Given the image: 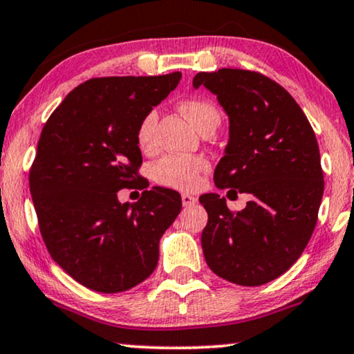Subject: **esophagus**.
I'll list each match as a JSON object with an SVG mask.
<instances>
[{"label": "esophagus", "mask_w": 354, "mask_h": 354, "mask_svg": "<svg viewBox=\"0 0 354 354\" xmlns=\"http://www.w3.org/2000/svg\"><path fill=\"white\" fill-rule=\"evenodd\" d=\"M196 203V198L195 196H192V195H188V193H182V205L185 206V207H188V206H193Z\"/></svg>", "instance_id": "obj_1"}]
</instances>
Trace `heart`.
<instances>
[{"instance_id": "b5f03b06", "label": "heart", "mask_w": 354, "mask_h": 354, "mask_svg": "<svg viewBox=\"0 0 354 354\" xmlns=\"http://www.w3.org/2000/svg\"><path fill=\"white\" fill-rule=\"evenodd\" d=\"M180 111L190 120L196 130H203L207 125L219 124V113L209 101L205 100H183ZM158 113L148 111L140 119L137 127V145L142 151H151L156 145ZM209 162L203 156H182V154H167L153 166V178L161 185L177 188V190H195L201 185L203 172L207 171Z\"/></svg>"}]
</instances>
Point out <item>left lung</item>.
I'll list each match as a JSON object with an SVG mask.
<instances>
[{
  "label": "left lung",
  "mask_w": 354,
  "mask_h": 354,
  "mask_svg": "<svg viewBox=\"0 0 354 354\" xmlns=\"http://www.w3.org/2000/svg\"><path fill=\"white\" fill-rule=\"evenodd\" d=\"M217 96L229 115V143L214 171L227 196L248 193L239 212L217 193L200 196L207 211L201 246L209 269L258 287L292 268L306 248L324 193L314 130L293 96L259 72H200L193 86Z\"/></svg>",
  "instance_id": "1"
}]
</instances>
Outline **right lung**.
Masks as SVG:
<instances>
[{"label": "right lung", "mask_w": 354, "mask_h": 354, "mask_svg": "<svg viewBox=\"0 0 354 354\" xmlns=\"http://www.w3.org/2000/svg\"><path fill=\"white\" fill-rule=\"evenodd\" d=\"M180 77L90 79L41 130L28 176L38 227L51 258L86 288L125 292L156 269L159 240L182 209L180 195L153 187L130 205L118 192L145 188L138 122Z\"/></svg>", "instance_id": "add662e5"}]
</instances>
